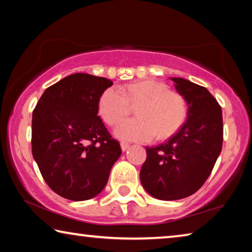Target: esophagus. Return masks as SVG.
I'll list each match as a JSON object with an SVG mask.
<instances>
[{"label": "esophagus", "instance_id": "1", "mask_svg": "<svg viewBox=\"0 0 252 252\" xmlns=\"http://www.w3.org/2000/svg\"><path fill=\"white\" fill-rule=\"evenodd\" d=\"M129 147H130V144H129V143H126V142H121V149H122V151H126L127 149H129Z\"/></svg>", "mask_w": 252, "mask_h": 252}]
</instances>
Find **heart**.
<instances>
[{
    "label": "heart",
    "instance_id": "heart-1",
    "mask_svg": "<svg viewBox=\"0 0 252 252\" xmlns=\"http://www.w3.org/2000/svg\"><path fill=\"white\" fill-rule=\"evenodd\" d=\"M131 105H138V118L122 121L114 131L118 138L130 141H149L156 134L159 139L169 138L180 129L188 113L185 97L156 80L130 83L123 91L116 87L105 89L97 110L108 125L114 126L130 113Z\"/></svg>",
    "mask_w": 252,
    "mask_h": 252
}]
</instances>
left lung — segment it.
Masks as SVG:
<instances>
[{"label":"left lung","mask_w":252,"mask_h":252,"mask_svg":"<svg viewBox=\"0 0 252 252\" xmlns=\"http://www.w3.org/2000/svg\"><path fill=\"white\" fill-rule=\"evenodd\" d=\"M188 104V119L167 142L147 149L140 180L152 197L179 200L189 197L210 176L222 149V111L206 88L171 78Z\"/></svg>","instance_id":"left-lung-1"}]
</instances>
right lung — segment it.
I'll return each instance as SVG.
<instances>
[{"label": "right lung", "mask_w": 252, "mask_h": 252, "mask_svg": "<svg viewBox=\"0 0 252 252\" xmlns=\"http://www.w3.org/2000/svg\"><path fill=\"white\" fill-rule=\"evenodd\" d=\"M113 82L74 73L44 91L32 114V155L51 189L72 201L99 194L121 147L97 116V102Z\"/></svg>", "instance_id": "obj_1"}]
</instances>
